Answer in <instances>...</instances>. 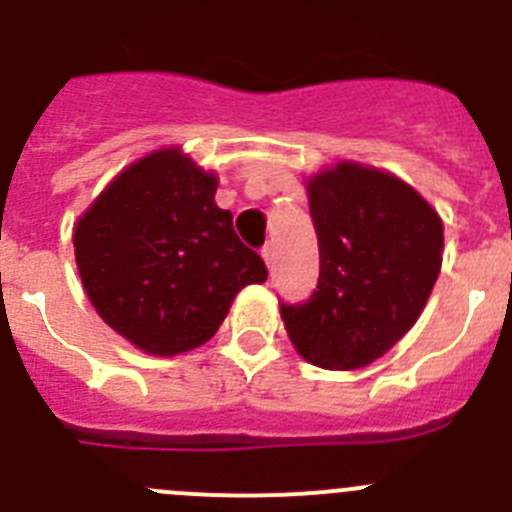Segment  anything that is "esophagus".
I'll return each mask as SVG.
<instances>
[{
  "label": "esophagus",
  "instance_id": "1",
  "mask_svg": "<svg viewBox=\"0 0 512 512\" xmlns=\"http://www.w3.org/2000/svg\"><path fill=\"white\" fill-rule=\"evenodd\" d=\"M262 260H265V265L270 267V272H272V267H275V247L272 245L262 247Z\"/></svg>",
  "mask_w": 512,
  "mask_h": 512
}]
</instances>
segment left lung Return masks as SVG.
Returning a JSON list of instances; mask_svg holds the SVG:
<instances>
[{
  "mask_svg": "<svg viewBox=\"0 0 512 512\" xmlns=\"http://www.w3.org/2000/svg\"><path fill=\"white\" fill-rule=\"evenodd\" d=\"M321 275L303 303H280L310 364L358 369L417 323L442 267V219L394 174L343 161L308 181Z\"/></svg>",
  "mask_w": 512,
  "mask_h": 512,
  "instance_id": "1",
  "label": "left lung"
}]
</instances>
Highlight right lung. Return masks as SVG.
Instances as JSON below:
<instances>
[{"instance_id":"1","label":"right lung","mask_w":512,"mask_h":512,"mask_svg":"<svg viewBox=\"0 0 512 512\" xmlns=\"http://www.w3.org/2000/svg\"><path fill=\"white\" fill-rule=\"evenodd\" d=\"M214 191L217 176L179 148H161L121 171L75 224L90 303L141 351L176 356L202 346L234 295L267 280Z\"/></svg>"}]
</instances>
